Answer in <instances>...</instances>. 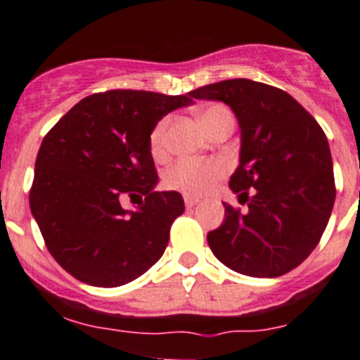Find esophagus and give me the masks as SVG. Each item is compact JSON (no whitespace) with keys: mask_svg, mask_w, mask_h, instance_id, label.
Wrapping results in <instances>:
<instances>
[{"mask_svg":"<svg viewBox=\"0 0 360 360\" xmlns=\"http://www.w3.org/2000/svg\"><path fill=\"white\" fill-rule=\"evenodd\" d=\"M197 202H199V199H197V197L184 195V204H186V207H193Z\"/></svg>","mask_w":360,"mask_h":360,"instance_id":"obj_1","label":"esophagus"}]
</instances>
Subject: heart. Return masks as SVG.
<instances>
[{
    "mask_svg": "<svg viewBox=\"0 0 360 360\" xmlns=\"http://www.w3.org/2000/svg\"><path fill=\"white\" fill-rule=\"evenodd\" d=\"M199 120L210 133L218 124L234 120L233 113L224 104H210L200 110ZM150 154L154 160H165L169 154V119L165 117L153 127L149 136ZM226 174V165L218 160H181L165 172V184L170 190L186 195H202L210 191Z\"/></svg>",
    "mask_w": 360,
    "mask_h": 360,
    "instance_id": "b5f03b06",
    "label": "heart"
}]
</instances>
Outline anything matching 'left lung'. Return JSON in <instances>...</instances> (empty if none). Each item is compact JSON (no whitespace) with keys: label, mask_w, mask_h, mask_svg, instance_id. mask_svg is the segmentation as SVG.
I'll return each mask as SVG.
<instances>
[{"label":"left lung","mask_w":360,"mask_h":360,"mask_svg":"<svg viewBox=\"0 0 360 360\" xmlns=\"http://www.w3.org/2000/svg\"><path fill=\"white\" fill-rule=\"evenodd\" d=\"M195 99L224 101L241 127L240 167L229 186L241 211L207 233L218 261L250 277H278L309 257L335 200L332 156L316 119L284 90L238 78L191 90Z\"/></svg>","instance_id":"8db88e82"}]
</instances>
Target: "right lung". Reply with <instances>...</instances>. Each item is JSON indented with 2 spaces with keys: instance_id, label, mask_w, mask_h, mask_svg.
Returning <instances> with one entry per match:
<instances>
[{
  "instance_id": "add662e5",
  "label": "right lung",
  "mask_w": 360,
  "mask_h": 360,
  "mask_svg": "<svg viewBox=\"0 0 360 360\" xmlns=\"http://www.w3.org/2000/svg\"><path fill=\"white\" fill-rule=\"evenodd\" d=\"M188 96L147 90L92 94L48 131L35 161L30 207L49 254L74 278L117 288L163 256L174 220L184 211L177 191H154L153 127ZM139 202L126 212L120 200Z\"/></svg>"
}]
</instances>
